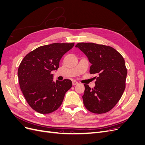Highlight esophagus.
Segmentation results:
<instances>
[{
    "label": "esophagus",
    "instance_id": "1",
    "mask_svg": "<svg viewBox=\"0 0 145 145\" xmlns=\"http://www.w3.org/2000/svg\"><path fill=\"white\" fill-rule=\"evenodd\" d=\"M72 83L73 85H76L78 84V82H77V81H76V80H73V81L72 82Z\"/></svg>",
    "mask_w": 145,
    "mask_h": 145
}]
</instances>
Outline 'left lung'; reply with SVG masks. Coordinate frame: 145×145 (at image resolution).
Returning <instances> with one entry per match:
<instances>
[{"instance_id": "8db88e82", "label": "left lung", "mask_w": 145, "mask_h": 145, "mask_svg": "<svg viewBox=\"0 0 145 145\" xmlns=\"http://www.w3.org/2000/svg\"><path fill=\"white\" fill-rule=\"evenodd\" d=\"M91 63L89 72L98 74L94 88L84 85L82 96L85 108L91 112L103 114L112 109L125 89L127 69L125 60L114 48L94 43L76 45Z\"/></svg>"}]
</instances>
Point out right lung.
<instances>
[{"label": "right lung", "mask_w": 145, "mask_h": 145, "mask_svg": "<svg viewBox=\"0 0 145 145\" xmlns=\"http://www.w3.org/2000/svg\"><path fill=\"white\" fill-rule=\"evenodd\" d=\"M74 45V43H54L39 46L22 60L17 72L20 89L29 106L37 112L49 114L57 110L71 88L69 79L54 82L51 72L58 69L62 57Z\"/></svg>", "instance_id": "1"}]
</instances>
